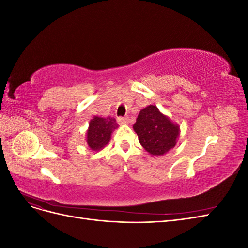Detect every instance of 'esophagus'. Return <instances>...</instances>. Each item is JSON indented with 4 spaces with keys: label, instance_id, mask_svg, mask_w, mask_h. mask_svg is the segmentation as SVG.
<instances>
[{
    "label": "esophagus",
    "instance_id": "34e87169",
    "mask_svg": "<svg viewBox=\"0 0 248 248\" xmlns=\"http://www.w3.org/2000/svg\"><path fill=\"white\" fill-rule=\"evenodd\" d=\"M128 121H129L128 117H119L118 118V123L119 124H126V123H128Z\"/></svg>",
    "mask_w": 248,
    "mask_h": 248
}]
</instances>
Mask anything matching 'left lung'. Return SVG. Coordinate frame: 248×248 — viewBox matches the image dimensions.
Returning <instances> with one entry per match:
<instances>
[{
	"mask_svg": "<svg viewBox=\"0 0 248 248\" xmlns=\"http://www.w3.org/2000/svg\"><path fill=\"white\" fill-rule=\"evenodd\" d=\"M140 145L154 156H162L176 146L179 126L162 115L156 106L142 108L133 125Z\"/></svg>",
	"mask_w": 248,
	"mask_h": 248,
	"instance_id": "8db88e82",
	"label": "left lung"
}]
</instances>
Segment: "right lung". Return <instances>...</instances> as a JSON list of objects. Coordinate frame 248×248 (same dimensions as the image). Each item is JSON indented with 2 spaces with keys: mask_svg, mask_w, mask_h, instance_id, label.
Segmentation results:
<instances>
[{
  "mask_svg": "<svg viewBox=\"0 0 248 248\" xmlns=\"http://www.w3.org/2000/svg\"><path fill=\"white\" fill-rule=\"evenodd\" d=\"M117 127L118 124L114 118L94 117L90 121L89 129L87 131V142L90 149L93 151H99L100 149L106 147L110 140L112 130L116 129Z\"/></svg>",
  "mask_w": 248,
  "mask_h": 248,
  "instance_id": "obj_1",
  "label": "right lung"
}]
</instances>
